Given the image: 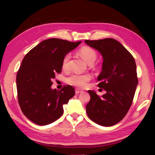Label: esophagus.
<instances>
[{
    "mask_svg": "<svg viewBox=\"0 0 155 155\" xmlns=\"http://www.w3.org/2000/svg\"><path fill=\"white\" fill-rule=\"evenodd\" d=\"M82 92H83V90H78V89H76V90H75L76 94H78L82 93Z\"/></svg>",
    "mask_w": 155,
    "mask_h": 155,
    "instance_id": "esophagus-1",
    "label": "esophagus"
}]
</instances>
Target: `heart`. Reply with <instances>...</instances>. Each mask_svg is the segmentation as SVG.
Returning a JSON list of instances; mask_svg holds the SVG:
<instances>
[{
	"label": "heart",
	"mask_w": 155,
	"mask_h": 155,
	"mask_svg": "<svg viewBox=\"0 0 155 155\" xmlns=\"http://www.w3.org/2000/svg\"><path fill=\"white\" fill-rule=\"evenodd\" d=\"M79 54L88 64H94L97 58V53L94 49L87 46H83L79 50ZM71 58L70 53H67L62 61V68L65 70L69 69V62ZM91 80L89 74H73L67 78V83L75 87L83 88L87 85Z\"/></svg>",
	"instance_id": "1"
}]
</instances>
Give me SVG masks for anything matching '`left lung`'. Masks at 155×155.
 I'll list each match as a JSON object with an SVG mask.
<instances>
[{"label": "left lung", "mask_w": 155, "mask_h": 155, "mask_svg": "<svg viewBox=\"0 0 155 155\" xmlns=\"http://www.w3.org/2000/svg\"><path fill=\"white\" fill-rule=\"evenodd\" d=\"M85 42L103 56L98 85L107 91L100 97L94 91L88 90L91 98L86 105V111L96 124L111 127L124 118L133 103L138 84L135 59L114 39L85 40Z\"/></svg>", "instance_id": "8db88e82"}]
</instances>
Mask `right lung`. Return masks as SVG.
<instances>
[{"instance_id":"1","label":"right lung","mask_w":155,"mask_h":155,"mask_svg":"<svg viewBox=\"0 0 155 155\" xmlns=\"http://www.w3.org/2000/svg\"><path fill=\"white\" fill-rule=\"evenodd\" d=\"M81 43L48 39L23 59L16 76L18 103L25 116L35 124L47 125L56 121L64 113L63 105L74 96L71 85L52 90L51 80L61 73L64 56Z\"/></svg>"}]
</instances>
